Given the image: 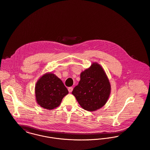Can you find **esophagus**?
Wrapping results in <instances>:
<instances>
[{"instance_id":"34e87169","label":"esophagus","mask_w":150,"mask_h":150,"mask_svg":"<svg viewBox=\"0 0 150 150\" xmlns=\"http://www.w3.org/2000/svg\"><path fill=\"white\" fill-rule=\"evenodd\" d=\"M68 91L69 93H71L72 91V90H73V87H68Z\"/></svg>"}]
</instances>
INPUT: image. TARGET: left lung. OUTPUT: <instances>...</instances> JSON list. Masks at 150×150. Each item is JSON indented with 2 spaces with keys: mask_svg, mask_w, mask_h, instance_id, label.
Segmentation results:
<instances>
[{
  "mask_svg": "<svg viewBox=\"0 0 150 150\" xmlns=\"http://www.w3.org/2000/svg\"><path fill=\"white\" fill-rule=\"evenodd\" d=\"M110 85L103 68L93 63L81 74V81L72 94L79 105L87 111H95L107 102L110 93Z\"/></svg>",
  "mask_w": 150,
  "mask_h": 150,
  "instance_id": "obj_1",
  "label": "left lung"
}]
</instances>
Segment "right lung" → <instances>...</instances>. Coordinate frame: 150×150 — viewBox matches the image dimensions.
<instances>
[{"label": "right lung", "instance_id": "obj_1", "mask_svg": "<svg viewBox=\"0 0 150 150\" xmlns=\"http://www.w3.org/2000/svg\"><path fill=\"white\" fill-rule=\"evenodd\" d=\"M36 100L40 106L46 109H53L60 104L68 93L63 82L53 74H47L36 83Z\"/></svg>", "mask_w": 150, "mask_h": 150}]
</instances>
